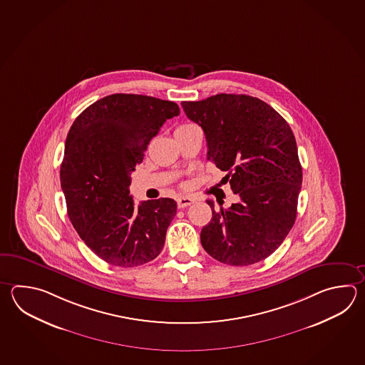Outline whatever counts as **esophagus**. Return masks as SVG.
<instances>
[{"label":"esophagus","mask_w":365,"mask_h":365,"mask_svg":"<svg viewBox=\"0 0 365 365\" xmlns=\"http://www.w3.org/2000/svg\"><path fill=\"white\" fill-rule=\"evenodd\" d=\"M177 202H178V208H187L191 204H194L195 200L190 196H180V197H178Z\"/></svg>","instance_id":"obj_1"}]
</instances>
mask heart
<instances>
[{
  "mask_svg": "<svg viewBox=\"0 0 365 365\" xmlns=\"http://www.w3.org/2000/svg\"><path fill=\"white\" fill-rule=\"evenodd\" d=\"M195 128H197L196 125H192V123H185V125H180V126L177 127V130H175V134L187 133V131H191V130H195Z\"/></svg>",
  "mask_w": 365,
  "mask_h": 365,
  "instance_id": "obj_1",
  "label": "heart"
}]
</instances>
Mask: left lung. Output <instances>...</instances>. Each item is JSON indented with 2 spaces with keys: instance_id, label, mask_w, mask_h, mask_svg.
Returning a JSON list of instances; mask_svg holds the SVG:
<instances>
[{
  "instance_id": "8db88e82",
  "label": "left lung",
  "mask_w": 365,
  "mask_h": 365,
  "mask_svg": "<svg viewBox=\"0 0 365 365\" xmlns=\"http://www.w3.org/2000/svg\"><path fill=\"white\" fill-rule=\"evenodd\" d=\"M187 117L202 128L208 160L226 171L240 201L212 209L202 227L204 250L227 265L267 259L282 245L297 218L302 187L298 147L289 123L257 97L220 93L183 101Z\"/></svg>"
}]
</instances>
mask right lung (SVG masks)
I'll use <instances>...</instances> for the list:
<instances>
[{"label":"right lung","mask_w":365,"mask_h":365,"mask_svg":"<svg viewBox=\"0 0 365 365\" xmlns=\"http://www.w3.org/2000/svg\"><path fill=\"white\" fill-rule=\"evenodd\" d=\"M175 115L173 101L115 93L83 110L67 134L60 171L67 213L84 243L108 264L133 268L164 248L177 202L161 197L136 208L128 187L150 139Z\"/></svg>","instance_id":"right-lung-1"}]
</instances>
